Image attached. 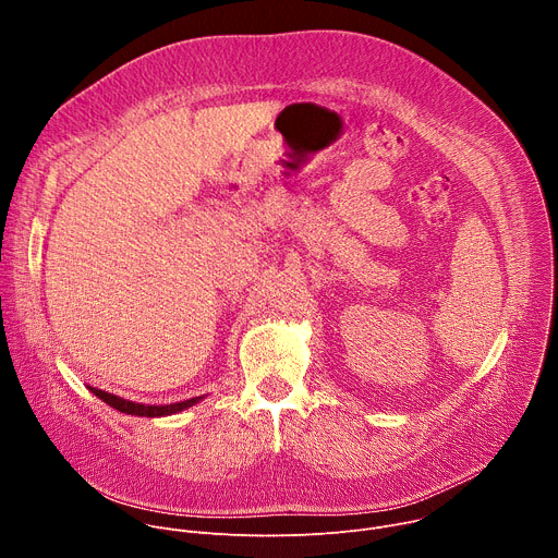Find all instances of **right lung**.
Wrapping results in <instances>:
<instances>
[{"label":"right lung","mask_w":558,"mask_h":558,"mask_svg":"<svg viewBox=\"0 0 558 558\" xmlns=\"http://www.w3.org/2000/svg\"><path fill=\"white\" fill-rule=\"evenodd\" d=\"M90 390L99 397V400H104L106 404H110L112 409L121 411V413H128V415H138V417H163V415H172V413H179V411H185L190 407H194L201 397H192V400H185V402H177V404H168V407H145V404H134V402H128L123 400V397H117L112 392H106L101 388H93Z\"/></svg>","instance_id":"right-lung-1"}]
</instances>
